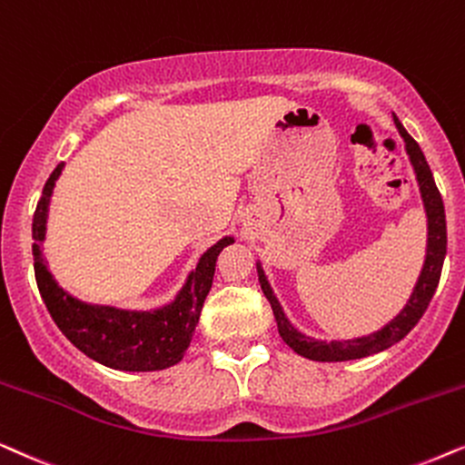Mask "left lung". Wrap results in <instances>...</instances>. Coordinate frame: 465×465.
I'll list each match as a JSON object with an SVG mask.
<instances>
[{
  "label": "left lung",
  "mask_w": 465,
  "mask_h": 465,
  "mask_svg": "<svg viewBox=\"0 0 465 465\" xmlns=\"http://www.w3.org/2000/svg\"><path fill=\"white\" fill-rule=\"evenodd\" d=\"M393 123L398 127V132L404 140V151L411 161L414 178H417V187L420 202H423L425 219H427V242H425V259L423 268L419 272L417 282H414L412 293L408 297L404 308L395 314L391 321H387L381 330L366 336L349 338V340H321L312 338L308 333L300 331L291 323V319L284 312V308L272 289V284L265 276V270L262 262L257 259V274L259 282L268 302L272 304V312H274L278 333L293 349L297 355L312 359V361H349V359H361L376 355V352L389 349L395 342H400L414 325L419 323V319L423 317V312L430 306L431 297L436 293L438 282H440L442 274V263L447 257V216H444V203L440 197V191L436 187L434 174H431L430 165L420 146L414 142L411 134L406 132L404 125L398 116L393 114Z\"/></svg>",
  "instance_id": "left-lung-1"
}]
</instances>
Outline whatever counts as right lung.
I'll return each mask as SVG.
<instances>
[{
	"instance_id": "1",
	"label": "right lung",
	"mask_w": 465,
	"mask_h": 465,
	"mask_svg": "<svg viewBox=\"0 0 465 465\" xmlns=\"http://www.w3.org/2000/svg\"><path fill=\"white\" fill-rule=\"evenodd\" d=\"M64 168L65 163L61 161L46 181L31 225L35 282L53 321L78 351L106 368L123 370V372H154V370L176 366L189 349L203 300L213 287L216 257L236 240L225 236L210 246L184 278L183 287L170 304L151 311H132V308L78 300L70 291L59 287L42 252L51 197Z\"/></svg>"
}]
</instances>
